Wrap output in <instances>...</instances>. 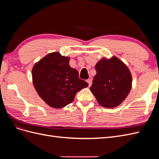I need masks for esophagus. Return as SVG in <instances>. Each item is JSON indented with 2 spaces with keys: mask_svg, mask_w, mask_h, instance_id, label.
Here are the masks:
<instances>
[{
  "mask_svg": "<svg viewBox=\"0 0 159 159\" xmlns=\"http://www.w3.org/2000/svg\"><path fill=\"white\" fill-rule=\"evenodd\" d=\"M87 82L88 83L89 86L90 87V86L91 85V84H92V80H91V79H88V80H87Z\"/></svg>",
  "mask_w": 159,
  "mask_h": 159,
  "instance_id": "esophagus-1",
  "label": "esophagus"
}]
</instances>
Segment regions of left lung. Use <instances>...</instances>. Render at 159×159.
<instances>
[{"mask_svg":"<svg viewBox=\"0 0 159 159\" xmlns=\"http://www.w3.org/2000/svg\"><path fill=\"white\" fill-rule=\"evenodd\" d=\"M97 74L90 90L101 106L114 108L125 99L132 87L127 66L117 57L102 58L96 64Z\"/></svg>","mask_w":159,"mask_h":159,"instance_id":"obj_1","label":"left lung"}]
</instances>
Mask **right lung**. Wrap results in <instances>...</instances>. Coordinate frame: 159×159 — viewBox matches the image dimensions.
I'll return each mask as SVG.
<instances>
[{
  "mask_svg": "<svg viewBox=\"0 0 159 159\" xmlns=\"http://www.w3.org/2000/svg\"><path fill=\"white\" fill-rule=\"evenodd\" d=\"M70 57L58 52L46 55L34 66V86L46 104L56 109L73 102L76 93L88 84L79 78L78 71L71 68Z\"/></svg>",
  "mask_w": 159,
  "mask_h": 159,
  "instance_id": "obj_1",
  "label": "right lung"
}]
</instances>
